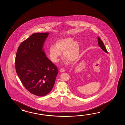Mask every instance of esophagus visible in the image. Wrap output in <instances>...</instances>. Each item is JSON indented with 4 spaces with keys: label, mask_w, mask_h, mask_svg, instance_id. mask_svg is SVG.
<instances>
[{
    "label": "esophagus",
    "mask_w": 125,
    "mask_h": 125,
    "mask_svg": "<svg viewBox=\"0 0 125 125\" xmlns=\"http://www.w3.org/2000/svg\"><path fill=\"white\" fill-rule=\"evenodd\" d=\"M59 71H60V72H63L65 71V70L63 69V68H61V69H60Z\"/></svg>",
    "instance_id": "34e87169"
}]
</instances>
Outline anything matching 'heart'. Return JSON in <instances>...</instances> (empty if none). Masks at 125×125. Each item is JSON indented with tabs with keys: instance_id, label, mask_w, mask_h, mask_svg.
<instances>
[{
	"instance_id": "b5f03b06",
	"label": "heart",
	"mask_w": 125,
	"mask_h": 125,
	"mask_svg": "<svg viewBox=\"0 0 125 125\" xmlns=\"http://www.w3.org/2000/svg\"><path fill=\"white\" fill-rule=\"evenodd\" d=\"M63 52V56L70 62L77 60L80 52V45L77 41L72 37H65L57 40L55 45H51L49 49V54L51 61L57 62Z\"/></svg>"
}]
</instances>
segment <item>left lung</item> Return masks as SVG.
I'll use <instances>...</instances> for the list:
<instances>
[{
	"label": "left lung",
	"instance_id": "8db88e82",
	"mask_svg": "<svg viewBox=\"0 0 125 125\" xmlns=\"http://www.w3.org/2000/svg\"><path fill=\"white\" fill-rule=\"evenodd\" d=\"M98 39V43L99 46L101 47V49L104 51V52H106V53H108V52L107 51L106 48L105 46L104 45V43L102 42V41L101 40V39L99 37L97 38Z\"/></svg>",
	"mask_w": 125,
	"mask_h": 125
}]
</instances>
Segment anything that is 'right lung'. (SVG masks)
<instances>
[{
  "label": "right lung",
  "instance_id": "add662e5",
  "mask_svg": "<svg viewBox=\"0 0 125 125\" xmlns=\"http://www.w3.org/2000/svg\"><path fill=\"white\" fill-rule=\"evenodd\" d=\"M49 33H35L19 45L16 52V73L23 85L33 95L42 96L51 92L58 73L46 57L43 47Z\"/></svg>",
  "mask_w": 125,
  "mask_h": 125
}]
</instances>
